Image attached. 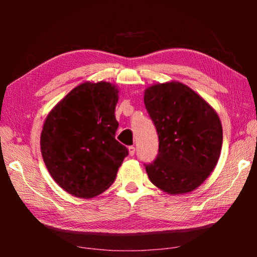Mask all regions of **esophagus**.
Returning a JSON list of instances; mask_svg holds the SVG:
<instances>
[{
  "mask_svg": "<svg viewBox=\"0 0 257 257\" xmlns=\"http://www.w3.org/2000/svg\"><path fill=\"white\" fill-rule=\"evenodd\" d=\"M128 152H129V155L133 156L135 154V152H136V149H135L134 146H129L128 147Z\"/></svg>",
  "mask_w": 257,
  "mask_h": 257,
  "instance_id": "34e87169",
  "label": "esophagus"
}]
</instances>
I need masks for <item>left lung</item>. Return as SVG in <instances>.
<instances>
[{
    "instance_id": "left-lung-1",
    "label": "left lung",
    "mask_w": 257,
    "mask_h": 257,
    "mask_svg": "<svg viewBox=\"0 0 257 257\" xmlns=\"http://www.w3.org/2000/svg\"><path fill=\"white\" fill-rule=\"evenodd\" d=\"M144 103L160 142L156 160L145 167L151 182L170 195L197 189L220 159L223 132L216 111L176 80L147 87Z\"/></svg>"
}]
</instances>
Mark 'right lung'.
I'll list each match as a JSON object with an SVG mask.
<instances>
[{
  "mask_svg": "<svg viewBox=\"0 0 257 257\" xmlns=\"http://www.w3.org/2000/svg\"><path fill=\"white\" fill-rule=\"evenodd\" d=\"M119 89L108 81L76 86L49 112L41 152L51 177L68 194L93 198L114 181L128 150L115 139Z\"/></svg>",
  "mask_w": 257,
  "mask_h": 257,
  "instance_id": "add662e5",
  "label": "right lung"
}]
</instances>
